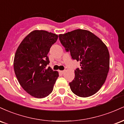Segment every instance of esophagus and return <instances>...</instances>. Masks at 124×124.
<instances>
[{
  "label": "esophagus",
  "mask_w": 124,
  "mask_h": 124,
  "mask_svg": "<svg viewBox=\"0 0 124 124\" xmlns=\"http://www.w3.org/2000/svg\"><path fill=\"white\" fill-rule=\"evenodd\" d=\"M65 72V70H59V73L61 74H63Z\"/></svg>",
  "instance_id": "1"
}]
</instances>
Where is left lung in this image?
<instances>
[{"label": "left lung", "instance_id": "8db88e82", "mask_svg": "<svg viewBox=\"0 0 124 124\" xmlns=\"http://www.w3.org/2000/svg\"><path fill=\"white\" fill-rule=\"evenodd\" d=\"M59 38L72 59L80 62V69L75 70V79L69 83L72 92L81 97L94 94L104 83L109 69L106 44L86 30H75L59 34Z\"/></svg>", "mask_w": 124, "mask_h": 124}]
</instances>
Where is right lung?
<instances>
[{
	"label": "right lung",
	"instance_id": "obj_1",
	"mask_svg": "<svg viewBox=\"0 0 124 124\" xmlns=\"http://www.w3.org/2000/svg\"><path fill=\"white\" fill-rule=\"evenodd\" d=\"M58 35L44 30L31 31L21 41L14 58V70L20 85L34 97L42 99L52 93L57 71L50 67L47 55Z\"/></svg>",
	"mask_w": 124,
	"mask_h": 124
}]
</instances>
